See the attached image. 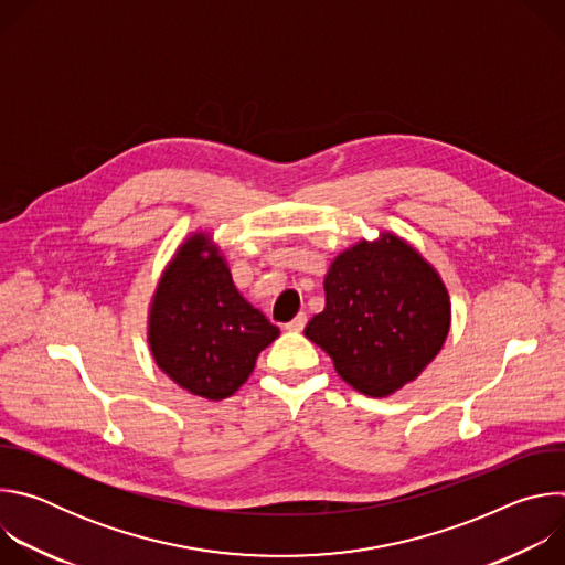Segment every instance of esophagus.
<instances>
[{"label": "esophagus", "instance_id": "esophagus-1", "mask_svg": "<svg viewBox=\"0 0 565 565\" xmlns=\"http://www.w3.org/2000/svg\"><path fill=\"white\" fill-rule=\"evenodd\" d=\"M303 327H306V315H303V312H299L292 321H288V324H286V331L299 333V331H303Z\"/></svg>", "mask_w": 565, "mask_h": 565}]
</instances>
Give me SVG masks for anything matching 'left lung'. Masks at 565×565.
<instances>
[{"label": "left lung", "instance_id": "left-lung-1", "mask_svg": "<svg viewBox=\"0 0 565 565\" xmlns=\"http://www.w3.org/2000/svg\"><path fill=\"white\" fill-rule=\"evenodd\" d=\"M324 292V310L303 333L360 393L384 397L414 382L447 340L451 303L440 275L391 232L338 255Z\"/></svg>", "mask_w": 565, "mask_h": 565}]
</instances>
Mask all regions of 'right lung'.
<instances>
[{
  "label": "right lung",
  "mask_w": 565,
  "mask_h": 565,
  "mask_svg": "<svg viewBox=\"0 0 565 565\" xmlns=\"http://www.w3.org/2000/svg\"><path fill=\"white\" fill-rule=\"evenodd\" d=\"M147 338L158 369L181 388L223 399L250 377L279 329L241 297L218 248L196 232L160 275Z\"/></svg>",
  "instance_id": "1"
}]
</instances>
